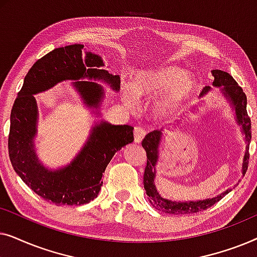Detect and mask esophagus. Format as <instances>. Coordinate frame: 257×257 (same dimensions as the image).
Here are the masks:
<instances>
[{
	"instance_id": "1",
	"label": "esophagus",
	"mask_w": 257,
	"mask_h": 257,
	"mask_svg": "<svg viewBox=\"0 0 257 257\" xmlns=\"http://www.w3.org/2000/svg\"><path fill=\"white\" fill-rule=\"evenodd\" d=\"M146 136V131L144 130L143 127H140V126H137L135 127V142L136 143H142L144 137Z\"/></svg>"
}]
</instances>
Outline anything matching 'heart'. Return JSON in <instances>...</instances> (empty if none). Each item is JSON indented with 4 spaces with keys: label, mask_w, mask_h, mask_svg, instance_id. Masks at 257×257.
I'll list each match as a JSON object with an SVG mask.
<instances>
[{
    "label": "heart",
    "mask_w": 257,
    "mask_h": 257,
    "mask_svg": "<svg viewBox=\"0 0 257 257\" xmlns=\"http://www.w3.org/2000/svg\"><path fill=\"white\" fill-rule=\"evenodd\" d=\"M196 82L178 66H163L140 72L135 82L122 87L126 105L133 107L138 97L154 99L152 112L157 118L167 119L180 113L194 96Z\"/></svg>",
    "instance_id": "obj_1"
}]
</instances>
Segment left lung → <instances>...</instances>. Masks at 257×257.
Listing matches in <instances>:
<instances>
[{"instance_id":"1","label":"left lung","mask_w":257,"mask_h":257,"mask_svg":"<svg viewBox=\"0 0 257 257\" xmlns=\"http://www.w3.org/2000/svg\"><path fill=\"white\" fill-rule=\"evenodd\" d=\"M212 75L214 77L213 85L220 87L221 92L227 100L234 107L235 114H236L237 124L242 126V132L244 135V139L247 142V147L243 157V163H242V174H245L248 168V159H249V143L251 139V122L250 118L247 113V97L243 92L241 86L237 85L236 80L231 77L229 73L222 70H213ZM210 86L203 87L200 97H203L206 93H208ZM161 131L150 132L145 138H144L142 145L146 151L147 154V164L144 173V188H145L146 194L149 196V201L151 202L154 208L160 210L163 213L167 214H193L202 212L213 205H215L217 201H220L224 195L230 192V189H227L226 192L221 193L220 195L212 199L198 200V201H172V200L165 199L159 194L156 187V166L159 159V146L161 142Z\"/></svg>"}]
</instances>
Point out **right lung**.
<instances>
[{"mask_svg":"<svg viewBox=\"0 0 257 257\" xmlns=\"http://www.w3.org/2000/svg\"><path fill=\"white\" fill-rule=\"evenodd\" d=\"M100 66H104L100 56L84 50L83 44L55 49L31 66L14 103L8 139L14 170L37 195L57 206H79L97 198L103 185V173L112 157L135 140L133 127L101 120L93 126L85 145L68 166L49 170L38 159L34 145L38 118L34 94L63 80H77L73 86L83 103L98 108L104 89L99 84L80 79H101L117 92L120 89V77L100 70Z\"/></svg>","mask_w":257,"mask_h":257,"instance_id":"obj_1","label":"right lung"}]
</instances>
